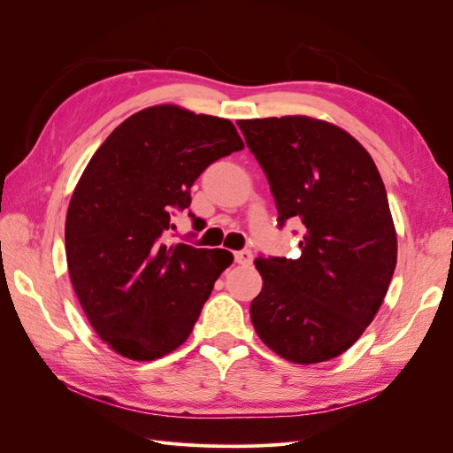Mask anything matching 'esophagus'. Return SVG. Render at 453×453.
I'll use <instances>...</instances> for the list:
<instances>
[{
	"label": "esophagus",
	"instance_id": "1",
	"mask_svg": "<svg viewBox=\"0 0 453 453\" xmlns=\"http://www.w3.org/2000/svg\"><path fill=\"white\" fill-rule=\"evenodd\" d=\"M234 260H236L238 265L248 266V265H251V260H253V253H251L250 250H242V251H236V253H234Z\"/></svg>",
	"mask_w": 453,
	"mask_h": 453
}]
</instances>
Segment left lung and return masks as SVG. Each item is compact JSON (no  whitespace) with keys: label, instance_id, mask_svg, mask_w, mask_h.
Returning a JSON list of instances; mask_svg holds the SVG:
<instances>
[{"label":"left lung","instance_id":"1","mask_svg":"<svg viewBox=\"0 0 453 453\" xmlns=\"http://www.w3.org/2000/svg\"><path fill=\"white\" fill-rule=\"evenodd\" d=\"M265 170L280 226L303 223L300 257L255 258L258 338L280 357L313 365L349 349L372 323L396 265L388 193L366 149L304 115L238 120Z\"/></svg>","mask_w":453,"mask_h":453}]
</instances>
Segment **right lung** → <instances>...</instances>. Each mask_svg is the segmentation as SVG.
<instances>
[{"mask_svg":"<svg viewBox=\"0 0 453 453\" xmlns=\"http://www.w3.org/2000/svg\"><path fill=\"white\" fill-rule=\"evenodd\" d=\"M242 149L228 119L153 105L119 125L87 164L65 215L67 270L92 328L122 357L155 361L180 348L234 260L162 238L190 205L198 175Z\"/></svg>","mask_w":453,"mask_h":453,"instance_id":"add662e5","label":"right lung"}]
</instances>
